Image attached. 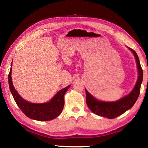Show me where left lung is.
<instances>
[{"label": "left lung", "instance_id": "obj_1", "mask_svg": "<svg viewBox=\"0 0 148 148\" xmlns=\"http://www.w3.org/2000/svg\"><path fill=\"white\" fill-rule=\"evenodd\" d=\"M129 49L134 53L136 59L137 65L139 76H138V79L136 86H135L134 88L129 95L123 97V98L118 100V101L111 102L99 101V100L94 98L93 96L91 95L88 92V91L85 90L86 101L88 107L95 114L109 119L115 118L122 114L123 113L126 112L127 110L130 109L137 101L139 95L140 85L143 81V71L136 52L130 48Z\"/></svg>", "mask_w": 148, "mask_h": 148}]
</instances>
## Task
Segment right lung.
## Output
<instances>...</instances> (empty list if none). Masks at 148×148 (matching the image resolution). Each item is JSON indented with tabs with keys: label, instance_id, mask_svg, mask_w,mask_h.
<instances>
[{
	"label": "right lung",
	"instance_id": "1",
	"mask_svg": "<svg viewBox=\"0 0 148 148\" xmlns=\"http://www.w3.org/2000/svg\"><path fill=\"white\" fill-rule=\"evenodd\" d=\"M11 71L12 68L8 76L9 89L16 104L27 117L37 121H49L61 114L64 106V95L70 86L59 91L49 102L30 103L22 99L14 89L11 79Z\"/></svg>",
	"mask_w": 148,
	"mask_h": 148
}]
</instances>
